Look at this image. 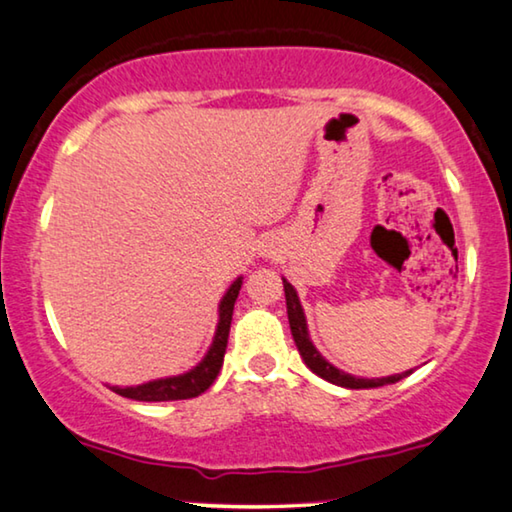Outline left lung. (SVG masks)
Segmentation results:
<instances>
[{
  "instance_id": "8db88e82",
  "label": "left lung",
  "mask_w": 512,
  "mask_h": 512,
  "mask_svg": "<svg viewBox=\"0 0 512 512\" xmlns=\"http://www.w3.org/2000/svg\"><path fill=\"white\" fill-rule=\"evenodd\" d=\"M282 285H285L289 329H292L294 342H296V347H299L301 358L305 361V365L315 372V375H319L326 381H331V384H338L345 388H377V386L395 384V381L409 377L411 372H414V370H407V372H402V375H391V377H381V379H363V377H352V375H347V372L338 370L335 365H331L322 354L317 352L315 345H312V340L308 335V324H305V315H303L299 296H296V289L289 285L285 278H282Z\"/></svg>"
}]
</instances>
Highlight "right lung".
Returning <instances> with one entry per match:
<instances>
[{
	"mask_svg": "<svg viewBox=\"0 0 512 512\" xmlns=\"http://www.w3.org/2000/svg\"><path fill=\"white\" fill-rule=\"evenodd\" d=\"M239 289H241V278H236L232 282V287L227 289V294L223 296V301H220L218 329H216V335H213V345L209 347V352L202 358L200 365H195V368L186 372V375L147 381V384H140V386H126V388L112 386V391L124 395V398L140 400V402L190 400L207 391L213 381H216L220 368H223L227 338H230L234 301L236 296H239Z\"/></svg>",
	"mask_w": 512,
	"mask_h": 512,
	"instance_id": "right-lung-1",
	"label": "right lung"
}]
</instances>
